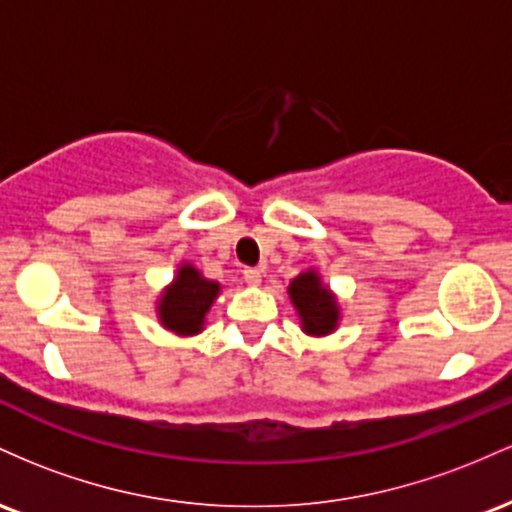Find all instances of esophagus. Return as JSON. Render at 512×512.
Here are the masks:
<instances>
[{
	"mask_svg": "<svg viewBox=\"0 0 512 512\" xmlns=\"http://www.w3.org/2000/svg\"><path fill=\"white\" fill-rule=\"evenodd\" d=\"M244 280H246V283H249L251 287L261 285V271H258V268H246V271H244Z\"/></svg>",
	"mask_w": 512,
	"mask_h": 512,
	"instance_id": "34e87169",
	"label": "esophagus"
}]
</instances>
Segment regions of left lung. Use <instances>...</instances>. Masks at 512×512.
Segmentation results:
<instances>
[{"mask_svg": "<svg viewBox=\"0 0 512 512\" xmlns=\"http://www.w3.org/2000/svg\"><path fill=\"white\" fill-rule=\"evenodd\" d=\"M287 295H290L292 307H295L302 331L307 336L324 338L338 329L341 304L331 287L321 280L319 271L307 268L297 278H292V283L287 285Z\"/></svg>", "mask_w": 512, "mask_h": 512, "instance_id": "left-lung-1", "label": "left lung"}]
</instances>
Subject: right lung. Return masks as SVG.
Listing matches in <instances>:
<instances>
[{"label":"right lung","instance_id":"add662e5","mask_svg":"<svg viewBox=\"0 0 512 512\" xmlns=\"http://www.w3.org/2000/svg\"><path fill=\"white\" fill-rule=\"evenodd\" d=\"M220 292L222 285L217 280H208L193 263L181 261L174 280L164 287L162 295L154 302L159 324L181 338L198 336L205 329V317Z\"/></svg>","mask_w":512,"mask_h":512}]
</instances>
